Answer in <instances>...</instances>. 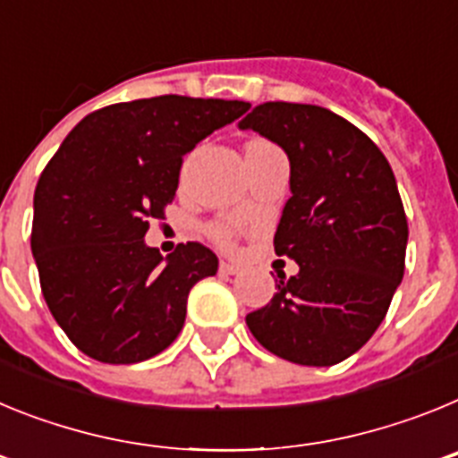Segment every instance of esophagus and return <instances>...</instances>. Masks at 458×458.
Instances as JSON below:
<instances>
[{
  "mask_svg": "<svg viewBox=\"0 0 458 458\" xmlns=\"http://www.w3.org/2000/svg\"><path fill=\"white\" fill-rule=\"evenodd\" d=\"M220 273L222 275H238V273H241V266L233 264V261H225V259H222V261H220Z\"/></svg>",
  "mask_w": 458,
  "mask_h": 458,
  "instance_id": "34e87169",
  "label": "esophagus"
}]
</instances>
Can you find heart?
Masks as SVG:
<instances>
[{
  "instance_id": "b5f03b06",
  "label": "heart",
  "mask_w": 458,
  "mask_h": 458,
  "mask_svg": "<svg viewBox=\"0 0 458 458\" xmlns=\"http://www.w3.org/2000/svg\"><path fill=\"white\" fill-rule=\"evenodd\" d=\"M210 236L216 238L220 245H232L233 241V232L229 226H210Z\"/></svg>"
}]
</instances>
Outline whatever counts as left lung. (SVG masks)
Instances as JSON below:
<instances>
[{
	"instance_id": "obj_1",
	"label": "left lung",
	"mask_w": 458,
	"mask_h": 458,
	"mask_svg": "<svg viewBox=\"0 0 458 458\" xmlns=\"http://www.w3.org/2000/svg\"><path fill=\"white\" fill-rule=\"evenodd\" d=\"M275 141L291 165V197L275 252L273 301L245 317L264 349L295 365H337L383 323L406 261L408 222L390 163L353 123L318 105L264 103L238 123Z\"/></svg>"
}]
</instances>
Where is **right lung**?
<instances>
[{
    "mask_svg": "<svg viewBox=\"0 0 458 458\" xmlns=\"http://www.w3.org/2000/svg\"><path fill=\"white\" fill-rule=\"evenodd\" d=\"M248 109L188 96L109 105L40 174L31 252L52 317L84 355L132 365L179 337L190 289L217 273V257L201 242L163 257L144 242L148 220L165 217L185 153Z\"/></svg>",
    "mask_w": 458,
    "mask_h": 458,
    "instance_id": "obj_1",
    "label": "right lung"
}]
</instances>
